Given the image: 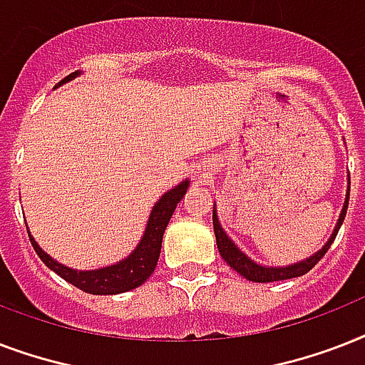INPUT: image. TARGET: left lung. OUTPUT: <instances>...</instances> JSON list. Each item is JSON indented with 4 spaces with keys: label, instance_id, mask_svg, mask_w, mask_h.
<instances>
[{
    "label": "left lung",
    "instance_id": "left-lung-1",
    "mask_svg": "<svg viewBox=\"0 0 365 365\" xmlns=\"http://www.w3.org/2000/svg\"><path fill=\"white\" fill-rule=\"evenodd\" d=\"M349 195H351V189L346 191V200H345V206H343V212H341L339 216V222L335 225L334 229V235L329 237V240L326 242L322 250H318L317 254L311 255L309 259L305 261H299V263H294V265H288V267H263V265H257L254 261L250 259L248 255L242 254L235 242L229 239L225 231L222 229L220 222H217V214L214 210L212 214V220H214V233H216V242H217V250H220V254L225 261H227V265L231 269L242 274L246 280H252V282H277V280H288V278H295V277H301V274H305L312 269V267L317 265L318 261L322 259L324 254L328 252L331 242L335 240L337 233H339V227L343 220H345V214H346V208H349Z\"/></svg>",
    "mask_w": 365,
    "mask_h": 365
}]
</instances>
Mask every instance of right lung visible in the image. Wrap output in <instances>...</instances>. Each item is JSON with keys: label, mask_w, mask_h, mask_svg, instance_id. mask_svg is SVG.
<instances>
[{"label": "right lung", "mask_w": 365, "mask_h": 365, "mask_svg": "<svg viewBox=\"0 0 365 365\" xmlns=\"http://www.w3.org/2000/svg\"><path fill=\"white\" fill-rule=\"evenodd\" d=\"M79 71L76 73H70L68 77L62 79L64 81H70L71 77H76ZM189 182H182L178 187L170 189L168 193H165L159 199V202L155 205V208L151 210V216H149L148 227H145V233H143L142 242L138 244L136 250L132 252L126 259L119 261L117 265L106 267V269H96V271H73L70 267L60 265L58 261H54L53 257H48L45 252H43L37 242L30 237V242L36 250V254L39 255V259L53 269L58 277H62L66 282L73 284L76 288L87 292V294L94 295H115L123 294V292H128V289H134L138 286H142L151 272L155 271L157 267V261H159L160 255V244H163V233H165L166 225L170 222L172 214L176 210L178 202L183 199V195L187 191Z\"/></svg>", "instance_id": "1"}]
</instances>
